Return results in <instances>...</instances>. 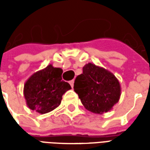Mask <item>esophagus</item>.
Returning <instances> with one entry per match:
<instances>
[{
  "mask_svg": "<svg viewBox=\"0 0 150 150\" xmlns=\"http://www.w3.org/2000/svg\"><path fill=\"white\" fill-rule=\"evenodd\" d=\"M69 83L71 86V88H73V86H74V80H71V81L69 82Z\"/></svg>",
  "mask_w": 150,
  "mask_h": 150,
  "instance_id": "34e87169",
  "label": "esophagus"
}]
</instances>
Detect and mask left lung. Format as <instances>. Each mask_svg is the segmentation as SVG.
Here are the masks:
<instances>
[{"label":"left lung","instance_id":"1","mask_svg":"<svg viewBox=\"0 0 150 150\" xmlns=\"http://www.w3.org/2000/svg\"><path fill=\"white\" fill-rule=\"evenodd\" d=\"M74 90L87 110L96 114L110 111L119 101L120 85L112 73L89 62L75 80Z\"/></svg>","mask_w":150,"mask_h":150}]
</instances>
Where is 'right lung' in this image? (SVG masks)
<instances>
[{
  "mask_svg": "<svg viewBox=\"0 0 150 150\" xmlns=\"http://www.w3.org/2000/svg\"><path fill=\"white\" fill-rule=\"evenodd\" d=\"M62 69L50 64L28 79L24 96L29 108L45 114L59 107L62 95L71 89L68 83L62 80Z\"/></svg>",
  "mask_w": 150,
  "mask_h": 150,
  "instance_id": "1",
  "label": "right lung"
}]
</instances>
